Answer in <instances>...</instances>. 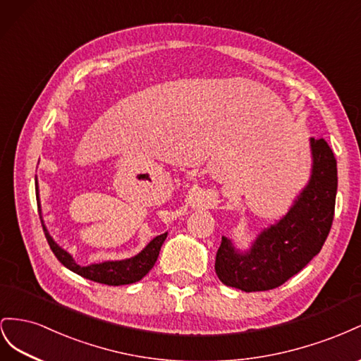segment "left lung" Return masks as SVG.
Here are the masks:
<instances>
[{"label":"left lung","instance_id":"8db88e82","mask_svg":"<svg viewBox=\"0 0 361 361\" xmlns=\"http://www.w3.org/2000/svg\"><path fill=\"white\" fill-rule=\"evenodd\" d=\"M310 178L287 213L257 234L250 250L235 248L222 235L214 271L225 286L243 292L275 289L322 250L334 218L337 163L324 139L310 137Z\"/></svg>","mask_w":361,"mask_h":361}]
</instances>
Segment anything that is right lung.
I'll use <instances>...</instances> for the list:
<instances>
[{"mask_svg": "<svg viewBox=\"0 0 361 361\" xmlns=\"http://www.w3.org/2000/svg\"><path fill=\"white\" fill-rule=\"evenodd\" d=\"M35 184H36L37 210L40 216V222H42V226H44L45 238L48 240L51 251H53L54 255L57 257V260L65 267H68L69 271L75 272L80 276L87 278V280L95 281V283L107 284V286H122V284H131L142 280V278L152 269V266L156 264L160 248L164 239H166L168 233L156 235V238H154L145 248H143L139 254L130 257V259L106 260L99 263H92L87 266H80L74 260V257H72L66 250L61 248V246L53 239V235L49 234L42 218V205H40V198H39L37 177L35 180Z\"/></svg>", "mask_w": 361, "mask_h": 361, "instance_id": "add662e5", "label": "right lung"}]
</instances>
